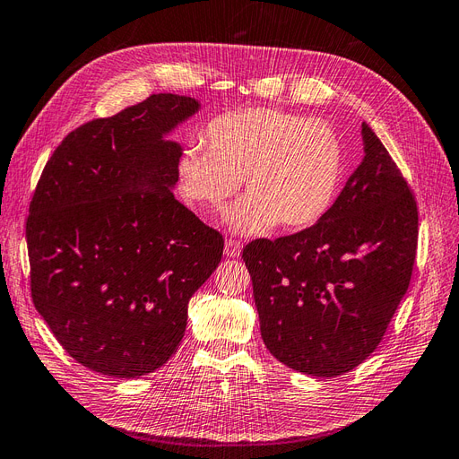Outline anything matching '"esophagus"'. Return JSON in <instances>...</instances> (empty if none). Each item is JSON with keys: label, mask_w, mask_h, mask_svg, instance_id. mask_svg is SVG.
I'll list each match as a JSON object with an SVG mask.
<instances>
[{"label": "esophagus", "mask_w": 459, "mask_h": 459, "mask_svg": "<svg viewBox=\"0 0 459 459\" xmlns=\"http://www.w3.org/2000/svg\"><path fill=\"white\" fill-rule=\"evenodd\" d=\"M240 252H242V244L238 240L229 238L225 242V255L227 257H237V255H240Z\"/></svg>", "instance_id": "34e87169"}]
</instances>
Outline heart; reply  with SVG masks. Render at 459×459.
<instances>
[{"instance_id":"obj_1","label":"heart","mask_w":459,"mask_h":459,"mask_svg":"<svg viewBox=\"0 0 459 459\" xmlns=\"http://www.w3.org/2000/svg\"><path fill=\"white\" fill-rule=\"evenodd\" d=\"M204 145L188 146L178 157L182 198L202 213H221L242 177L247 194L229 221L244 234L277 222L286 230L316 225L342 182L344 153L334 130L281 109L219 115L205 126Z\"/></svg>"}]
</instances>
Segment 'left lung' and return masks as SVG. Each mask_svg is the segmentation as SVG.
I'll list each match as a JSON object with an SVG mask.
<instances>
[{
    "label": "left lung",
    "mask_w": 459,
    "mask_h": 459,
    "mask_svg": "<svg viewBox=\"0 0 459 459\" xmlns=\"http://www.w3.org/2000/svg\"><path fill=\"white\" fill-rule=\"evenodd\" d=\"M361 136L363 160L321 221L242 252L267 350L323 378L375 351L408 292L417 250L413 192L368 123Z\"/></svg>",
    "instance_id": "8db88e82"
}]
</instances>
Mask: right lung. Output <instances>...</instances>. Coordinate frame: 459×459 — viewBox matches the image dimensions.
I'll return each mask as SVG.
<instances>
[{"mask_svg": "<svg viewBox=\"0 0 459 459\" xmlns=\"http://www.w3.org/2000/svg\"><path fill=\"white\" fill-rule=\"evenodd\" d=\"M198 100L153 94L65 138L26 219L38 313L84 368L134 378L161 368L188 302L222 257L221 234L175 200L178 142Z\"/></svg>", "mask_w": 459, "mask_h": 459, "instance_id": "add662e5", "label": "right lung"}]
</instances>
